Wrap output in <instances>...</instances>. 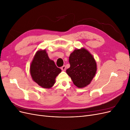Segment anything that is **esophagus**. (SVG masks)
<instances>
[{
	"label": "esophagus",
	"instance_id": "34e87169",
	"mask_svg": "<svg viewBox=\"0 0 130 130\" xmlns=\"http://www.w3.org/2000/svg\"><path fill=\"white\" fill-rule=\"evenodd\" d=\"M66 69V66H63L61 67V69L63 70V71H65Z\"/></svg>",
	"mask_w": 130,
	"mask_h": 130
}]
</instances>
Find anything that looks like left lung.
I'll use <instances>...</instances> for the list:
<instances>
[{
    "mask_svg": "<svg viewBox=\"0 0 130 130\" xmlns=\"http://www.w3.org/2000/svg\"><path fill=\"white\" fill-rule=\"evenodd\" d=\"M70 68L66 72L78 88L90 84L96 72V63L92 55L84 48L76 49L70 54Z\"/></svg>",
    "mask_w": 130,
    "mask_h": 130,
    "instance_id": "obj_1",
    "label": "left lung"
}]
</instances>
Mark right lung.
I'll return each instance as SVG.
<instances>
[{"label": "right lung", "mask_w": 130, "mask_h": 130, "mask_svg": "<svg viewBox=\"0 0 130 130\" xmlns=\"http://www.w3.org/2000/svg\"><path fill=\"white\" fill-rule=\"evenodd\" d=\"M30 70L33 80L44 88H52L55 83L56 76L61 72V69L49 58L45 49L36 52Z\"/></svg>", "instance_id": "right-lung-1"}]
</instances>
